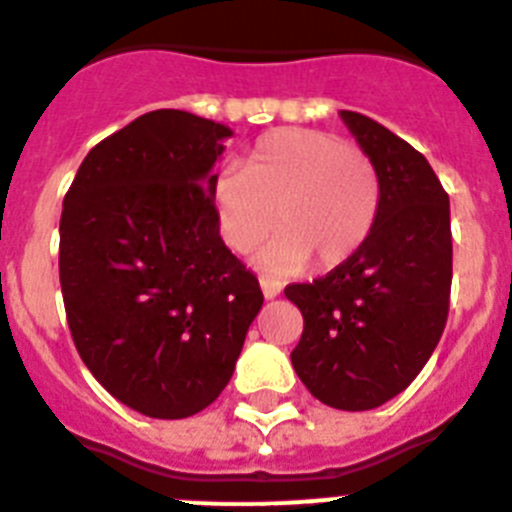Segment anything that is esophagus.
I'll list each match as a JSON object with an SVG mask.
<instances>
[{"label": "esophagus", "instance_id": "esophagus-1", "mask_svg": "<svg viewBox=\"0 0 512 512\" xmlns=\"http://www.w3.org/2000/svg\"><path fill=\"white\" fill-rule=\"evenodd\" d=\"M259 284H261V292H264L266 300H274V297H279V292H282V284L274 282V279H269V277H261Z\"/></svg>", "mask_w": 512, "mask_h": 512}]
</instances>
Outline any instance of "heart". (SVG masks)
Instances as JSON below:
<instances>
[{
	"instance_id": "1",
	"label": "heart",
	"mask_w": 512,
	"mask_h": 512,
	"mask_svg": "<svg viewBox=\"0 0 512 512\" xmlns=\"http://www.w3.org/2000/svg\"><path fill=\"white\" fill-rule=\"evenodd\" d=\"M212 205L220 235L235 253L256 251L274 225L282 228L256 259L269 274H292L310 259L328 271L369 241L382 182L361 148L323 130L279 128L256 140L243 171L217 174Z\"/></svg>"
}]
</instances>
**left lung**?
Segmentation results:
<instances>
[{
    "instance_id": "8db88e82",
    "label": "left lung",
    "mask_w": 512,
    "mask_h": 512,
    "mask_svg": "<svg viewBox=\"0 0 512 512\" xmlns=\"http://www.w3.org/2000/svg\"><path fill=\"white\" fill-rule=\"evenodd\" d=\"M382 182L369 241L312 284H289L305 328L292 366L312 397L372 410L400 395L438 346L451 295L449 194L423 153L359 112H338Z\"/></svg>"
}]
</instances>
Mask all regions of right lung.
<instances>
[{
  "label": "right lung",
  "mask_w": 512,
  "mask_h": 512,
  "mask_svg": "<svg viewBox=\"0 0 512 512\" xmlns=\"http://www.w3.org/2000/svg\"><path fill=\"white\" fill-rule=\"evenodd\" d=\"M230 135L184 110L140 115L87 153L63 200L58 271L76 351L148 418L212 405L264 305L212 205Z\"/></svg>",
  "instance_id": "right-lung-1"
}]
</instances>
